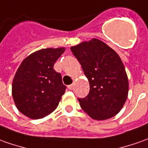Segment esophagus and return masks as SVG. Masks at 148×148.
<instances>
[{"label":"esophagus","mask_w":148,"mask_h":148,"mask_svg":"<svg viewBox=\"0 0 148 148\" xmlns=\"http://www.w3.org/2000/svg\"><path fill=\"white\" fill-rule=\"evenodd\" d=\"M68 88H69L70 90H73V89H74V84L69 85V86H68Z\"/></svg>","instance_id":"obj_1"}]
</instances>
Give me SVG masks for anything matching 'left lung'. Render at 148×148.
I'll return each instance as SVG.
<instances>
[{
	"label": "left lung",
	"instance_id": "left-lung-1",
	"mask_svg": "<svg viewBox=\"0 0 148 148\" xmlns=\"http://www.w3.org/2000/svg\"><path fill=\"white\" fill-rule=\"evenodd\" d=\"M70 50L90 84L87 96L78 99L82 110L97 121L116 116L129 91L127 74L118 54L98 39L82 42Z\"/></svg>",
	"mask_w": 148,
	"mask_h": 148
}]
</instances>
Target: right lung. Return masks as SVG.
<instances>
[{
	"instance_id": "right-lung-1",
	"label": "right lung",
	"mask_w": 148,
	"mask_h": 148,
	"mask_svg": "<svg viewBox=\"0 0 148 148\" xmlns=\"http://www.w3.org/2000/svg\"><path fill=\"white\" fill-rule=\"evenodd\" d=\"M65 48L44 49L30 54L16 71L12 95L20 112L32 119H40L53 112L66 87L53 66Z\"/></svg>"
}]
</instances>
